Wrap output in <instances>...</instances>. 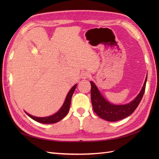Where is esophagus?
I'll return each instance as SVG.
<instances>
[{
	"label": "esophagus",
	"instance_id": "obj_1",
	"mask_svg": "<svg viewBox=\"0 0 159 159\" xmlns=\"http://www.w3.org/2000/svg\"><path fill=\"white\" fill-rule=\"evenodd\" d=\"M90 76V74L89 73L88 71H84L82 74H81V78L82 79H88V78H89V77Z\"/></svg>",
	"mask_w": 159,
	"mask_h": 159
}]
</instances>
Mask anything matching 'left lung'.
<instances>
[{"mask_svg":"<svg viewBox=\"0 0 159 159\" xmlns=\"http://www.w3.org/2000/svg\"><path fill=\"white\" fill-rule=\"evenodd\" d=\"M147 77L141 92L133 102L126 105H115L109 103L100 94L99 91L92 81L91 83V99L94 112L103 119L108 121H117L132 114L137 109L143 98L146 88Z\"/></svg>","mask_w":159,"mask_h":159,"instance_id":"8db88e82","label":"left lung"}]
</instances>
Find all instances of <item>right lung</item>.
Returning <instances> with one entry per match:
<instances>
[{
    "mask_svg": "<svg viewBox=\"0 0 159 159\" xmlns=\"http://www.w3.org/2000/svg\"><path fill=\"white\" fill-rule=\"evenodd\" d=\"M76 86H77V85L75 84L73 88H71V89H70L68 95H67V96H66V98L64 105H62V107H61V109L58 111H57L56 113H55L54 115H52V116H50V117H37L32 116V115H29L27 113H26V114L30 118L34 120V121H36L37 122H39V123H42L50 124V123H55L60 121V120L64 118L66 116V115L68 113V111H69V109L70 107L71 97H72V95H73V93L74 92V90L76 88Z\"/></svg>",
    "mask_w": 159,
    "mask_h": 159,
    "instance_id": "add662e5",
    "label": "right lung"
}]
</instances>
